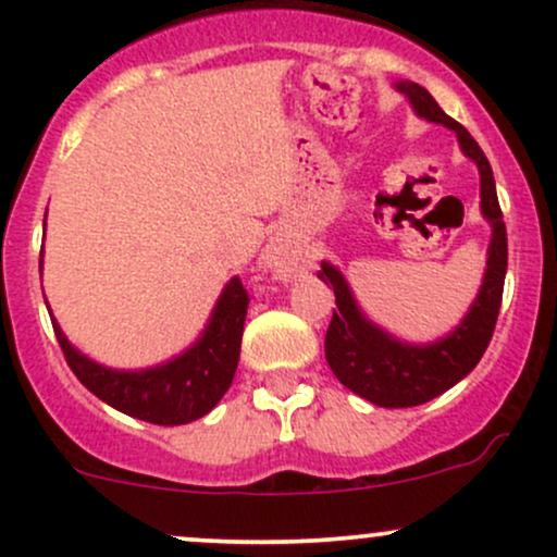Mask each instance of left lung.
Instances as JSON below:
<instances>
[{
    "mask_svg": "<svg viewBox=\"0 0 557 557\" xmlns=\"http://www.w3.org/2000/svg\"><path fill=\"white\" fill-rule=\"evenodd\" d=\"M398 91L408 96L419 117L456 131L463 154L476 162L479 175H482V214L492 225V240L487 272H484L482 290L474 306L450 335L432 345H406L389 337L361 314L348 283L335 267L322 264V270L317 272L319 280L332 285L337 304V311H332L327 337H324V356H327L332 374L356 395L382 408L421 406L443 395L476 367L495 332L505 270H508V235H505L503 212L497 203L495 177H492L484 151L461 123L440 110L432 94L419 83H398Z\"/></svg>",
    "mask_w": 557,
    "mask_h": 557,
    "instance_id": "obj_1",
    "label": "left lung"
}]
</instances>
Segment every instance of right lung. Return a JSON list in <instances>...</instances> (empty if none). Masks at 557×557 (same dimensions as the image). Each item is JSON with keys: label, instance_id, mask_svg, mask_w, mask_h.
<instances>
[{"label": "right lung", "instance_id": "add662e5", "mask_svg": "<svg viewBox=\"0 0 557 557\" xmlns=\"http://www.w3.org/2000/svg\"><path fill=\"white\" fill-rule=\"evenodd\" d=\"M246 311L248 290L240 277H233L216 300L201 341L175 361L146 372H114L99 367L67 343L57 322L52 324L67 367L96 398L149 424L177 426L212 411L233 385Z\"/></svg>", "mask_w": 557, "mask_h": 557}]
</instances>
